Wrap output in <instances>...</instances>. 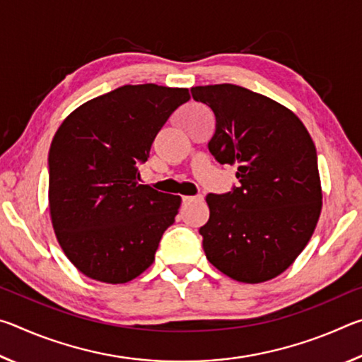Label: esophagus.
Segmentation results:
<instances>
[{
    "label": "esophagus",
    "instance_id": "esophagus-1",
    "mask_svg": "<svg viewBox=\"0 0 362 362\" xmlns=\"http://www.w3.org/2000/svg\"><path fill=\"white\" fill-rule=\"evenodd\" d=\"M201 199H203V196H201V194H198V196H183V198H182V201L185 204L194 203V201H201Z\"/></svg>",
    "mask_w": 362,
    "mask_h": 362
}]
</instances>
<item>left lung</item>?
<instances>
[{"instance_id":"obj_1","label":"left lung","mask_w":362,"mask_h":362,"mask_svg":"<svg viewBox=\"0 0 362 362\" xmlns=\"http://www.w3.org/2000/svg\"><path fill=\"white\" fill-rule=\"evenodd\" d=\"M192 95L216 115L209 151L236 166L240 180L230 193L207 194L206 257L231 279L265 283L296 262L320 220L313 139L292 110L241 86H196Z\"/></svg>"}]
</instances>
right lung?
<instances>
[{"label": "right lung", "mask_w": 362, "mask_h": 362, "mask_svg": "<svg viewBox=\"0 0 362 362\" xmlns=\"http://www.w3.org/2000/svg\"><path fill=\"white\" fill-rule=\"evenodd\" d=\"M187 88L126 84L66 116L49 150V214L56 238L84 276L124 284L153 262L182 198L140 185L158 132Z\"/></svg>", "instance_id": "right-lung-1"}]
</instances>
